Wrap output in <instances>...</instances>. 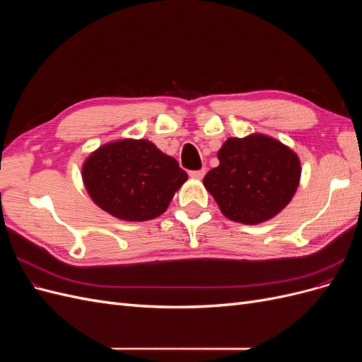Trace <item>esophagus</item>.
<instances>
[{"label": "esophagus", "mask_w": 362, "mask_h": 362, "mask_svg": "<svg viewBox=\"0 0 362 362\" xmlns=\"http://www.w3.org/2000/svg\"><path fill=\"white\" fill-rule=\"evenodd\" d=\"M205 172H206L205 169H199V170H192L189 175H190L192 178H194V180H202Z\"/></svg>", "instance_id": "1"}]
</instances>
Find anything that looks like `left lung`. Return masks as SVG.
<instances>
[{
    "mask_svg": "<svg viewBox=\"0 0 362 362\" xmlns=\"http://www.w3.org/2000/svg\"><path fill=\"white\" fill-rule=\"evenodd\" d=\"M218 166L204 185L228 218L257 225L291 201L300 180V161L281 141L262 134L228 139L217 152Z\"/></svg>",
    "mask_w": 362,
    "mask_h": 362,
    "instance_id": "left-lung-1",
    "label": "left lung"
}]
</instances>
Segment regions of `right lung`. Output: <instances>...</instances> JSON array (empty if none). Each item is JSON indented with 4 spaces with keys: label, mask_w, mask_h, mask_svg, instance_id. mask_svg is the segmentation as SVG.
Wrapping results in <instances>:
<instances>
[{
    "label": "right lung",
    "mask_w": 362,
    "mask_h": 362,
    "mask_svg": "<svg viewBox=\"0 0 362 362\" xmlns=\"http://www.w3.org/2000/svg\"><path fill=\"white\" fill-rule=\"evenodd\" d=\"M92 201L112 216L144 222L166 211L175 192L187 181L178 161L148 140L124 139L103 145L83 164Z\"/></svg>",
    "instance_id": "obj_1"
}]
</instances>
